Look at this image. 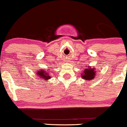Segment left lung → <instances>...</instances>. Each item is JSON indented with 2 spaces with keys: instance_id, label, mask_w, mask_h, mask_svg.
Instances as JSON below:
<instances>
[{
  "instance_id": "left-lung-1",
  "label": "left lung",
  "mask_w": 127,
  "mask_h": 127,
  "mask_svg": "<svg viewBox=\"0 0 127 127\" xmlns=\"http://www.w3.org/2000/svg\"><path fill=\"white\" fill-rule=\"evenodd\" d=\"M96 72L94 68H90V67H85L84 70L83 71V73L81 74L82 77L83 79H86L87 81L91 80L94 79L95 77V75Z\"/></svg>"
}]
</instances>
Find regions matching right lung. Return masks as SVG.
Instances as JSON below:
<instances>
[{
	"label": "right lung",
	"instance_id": "add662e5",
	"mask_svg": "<svg viewBox=\"0 0 127 127\" xmlns=\"http://www.w3.org/2000/svg\"><path fill=\"white\" fill-rule=\"evenodd\" d=\"M37 74L39 76V78L42 79V80L46 81L47 79H49L51 77V76L49 75V72H47L46 70H44L43 69H41V70H38L37 72Z\"/></svg>",
	"mask_w": 127,
	"mask_h": 127
}]
</instances>
